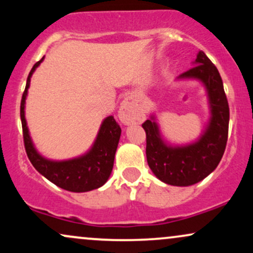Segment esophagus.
<instances>
[{
  "label": "esophagus",
  "mask_w": 253,
  "mask_h": 253,
  "mask_svg": "<svg viewBox=\"0 0 253 253\" xmlns=\"http://www.w3.org/2000/svg\"><path fill=\"white\" fill-rule=\"evenodd\" d=\"M140 118L139 110L136 108L134 100L132 97H126L123 101L120 106V110H119V119L121 123L125 125H130L133 123H136Z\"/></svg>",
  "instance_id": "esophagus-1"
}]
</instances>
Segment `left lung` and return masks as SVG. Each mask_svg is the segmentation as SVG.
<instances>
[{
    "mask_svg": "<svg viewBox=\"0 0 253 253\" xmlns=\"http://www.w3.org/2000/svg\"><path fill=\"white\" fill-rule=\"evenodd\" d=\"M193 66L177 81H197L206 90L211 115L199 138L188 144H171L162 134L156 114L143 124L150 169L162 182L176 187L193 185L211 175L221 161L227 143L229 108L221 76L202 51Z\"/></svg>",
    "mask_w": 253,
    "mask_h": 253,
    "instance_id": "8db88e82",
    "label": "left lung"
}]
</instances>
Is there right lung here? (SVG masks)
<instances>
[{"label":"right lung","mask_w":253,"mask_h":253,"mask_svg":"<svg viewBox=\"0 0 253 253\" xmlns=\"http://www.w3.org/2000/svg\"><path fill=\"white\" fill-rule=\"evenodd\" d=\"M43 58L45 57L34 64L28 75L25 92L22 95L21 107H20L26 152L38 172L42 173L57 187L72 193H85V191L97 189L108 181L112 173L115 152L121 135L120 126L117 124L114 117L112 115L107 117L101 124L96 139L91 147L85 153L75 158L53 161L40 155L31 138L25 117V107L31 77L38 66L42 64Z\"/></svg>","instance_id":"add662e5"}]
</instances>
